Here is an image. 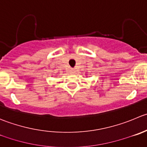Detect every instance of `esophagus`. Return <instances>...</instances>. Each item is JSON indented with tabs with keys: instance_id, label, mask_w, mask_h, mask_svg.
I'll list each match as a JSON object with an SVG mask.
<instances>
[{
	"instance_id": "1",
	"label": "esophagus",
	"mask_w": 147,
	"mask_h": 147,
	"mask_svg": "<svg viewBox=\"0 0 147 147\" xmlns=\"http://www.w3.org/2000/svg\"><path fill=\"white\" fill-rule=\"evenodd\" d=\"M72 72H74V71H72Z\"/></svg>"
}]
</instances>
